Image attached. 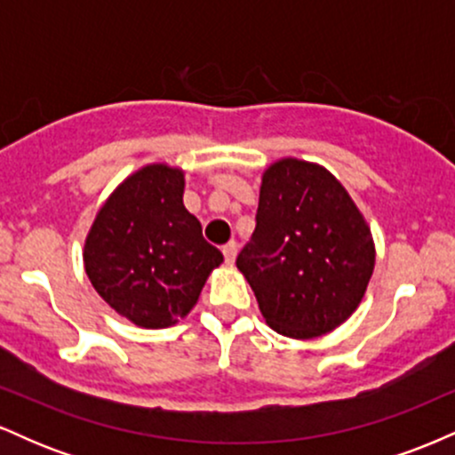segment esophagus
Here are the masks:
<instances>
[{
    "instance_id": "1",
    "label": "esophagus",
    "mask_w": 455,
    "mask_h": 455,
    "mask_svg": "<svg viewBox=\"0 0 455 455\" xmlns=\"http://www.w3.org/2000/svg\"><path fill=\"white\" fill-rule=\"evenodd\" d=\"M222 254H224V259H227V263L233 265V263H235V257H237V243L228 242V243L222 248Z\"/></svg>"
}]
</instances>
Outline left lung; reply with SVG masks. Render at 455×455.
Returning a JSON list of instances; mask_svg holds the SVG:
<instances>
[{"label": "left lung", "instance_id": "8db88e82", "mask_svg": "<svg viewBox=\"0 0 455 455\" xmlns=\"http://www.w3.org/2000/svg\"><path fill=\"white\" fill-rule=\"evenodd\" d=\"M374 263L372 231L336 175L293 156L271 162L237 269L274 331L310 340L340 327L362 304Z\"/></svg>", "mask_w": 455, "mask_h": 455}]
</instances>
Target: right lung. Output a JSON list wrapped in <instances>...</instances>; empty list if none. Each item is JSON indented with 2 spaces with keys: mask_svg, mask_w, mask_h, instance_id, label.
<instances>
[{
  "mask_svg": "<svg viewBox=\"0 0 455 455\" xmlns=\"http://www.w3.org/2000/svg\"><path fill=\"white\" fill-rule=\"evenodd\" d=\"M184 188L181 166H140L102 203L85 237L92 286L137 327L164 329L186 318L224 260L184 207Z\"/></svg>",
  "mask_w": 455,
  "mask_h": 455,
  "instance_id": "obj_1",
  "label": "right lung"
}]
</instances>
